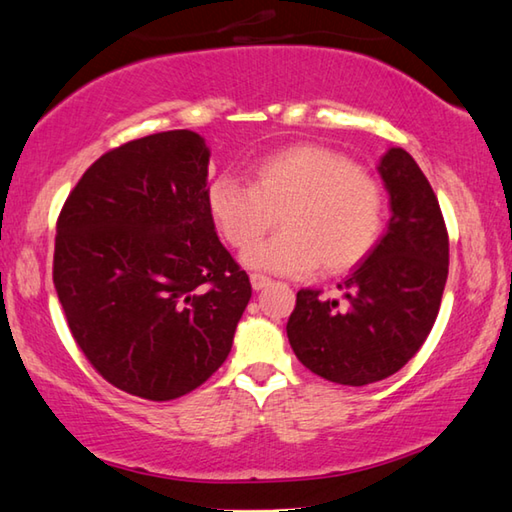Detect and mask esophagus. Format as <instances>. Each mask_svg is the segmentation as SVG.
<instances>
[{
    "instance_id": "34e87169",
    "label": "esophagus",
    "mask_w": 512,
    "mask_h": 512,
    "mask_svg": "<svg viewBox=\"0 0 512 512\" xmlns=\"http://www.w3.org/2000/svg\"><path fill=\"white\" fill-rule=\"evenodd\" d=\"M250 284H253L255 291H262V288L271 284V277H266L262 273H253V275H250Z\"/></svg>"
}]
</instances>
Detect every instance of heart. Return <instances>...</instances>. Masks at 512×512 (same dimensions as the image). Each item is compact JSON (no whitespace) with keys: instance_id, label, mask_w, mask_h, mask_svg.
Returning <instances> with one entry per match:
<instances>
[{"instance_id":"1","label":"heart","mask_w":512,"mask_h":512,"mask_svg":"<svg viewBox=\"0 0 512 512\" xmlns=\"http://www.w3.org/2000/svg\"><path fill=\"white\" fill-rule=\"evenodd\" d=\"M208 212L230 246L244 248L270 229L280 236L250 246L244 264L282 275H329L365 262L385 224L374 176L322 145H293L253 165V185L221 174L208 185Z\"/></svg>"}]
</instances>
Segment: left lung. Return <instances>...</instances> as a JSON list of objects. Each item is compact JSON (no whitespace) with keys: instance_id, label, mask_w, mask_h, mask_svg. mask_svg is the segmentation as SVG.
Wrapping results in <instances>:
<instances>
[{"instance_id":"left-lung-1","label":"left lung","mask_w":512,"mask_h":512,"mask_svg":"<svg viewBox=\"0 0 512 512\" xmlns=\"http://www.w3.org/2000/svg\"><path fill=\"white\" fill-rule=\"evenodd\" d=\"M378 174L392 208L383 239L338 284L342 300L302 288L286 324L297 360L338 385L396 374L430 336L448 280V230L421 167L392 147Z\"/></svg>"}]
</instances>
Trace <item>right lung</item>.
I'll return each instance as SVG.
<instances>
[{"instance_id":"1","label":"right lung","mask_w":512,"mask_h":512,"mask_svg":"<svg viewBox=\"0 0 512 512\" xmlns=\"http://www.w3.org/2000/svg\"><path fill=\"white\" fill-rule=\"evenodd\" d=\"M208 163L190 129L129 141L82 174L58 217L53 284L73 340L147 401L206 383L253 295L208 212Z\"/></svg>"}]
</instances>
